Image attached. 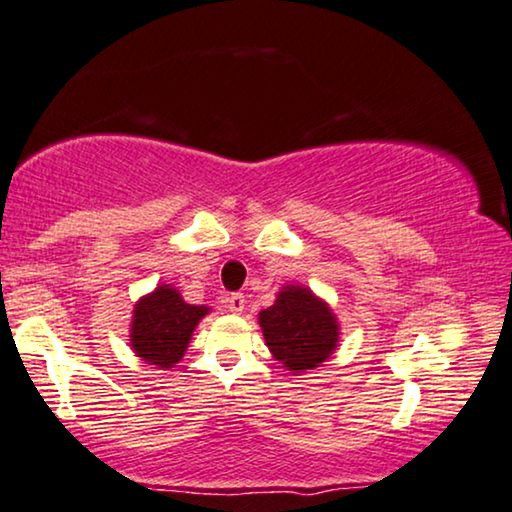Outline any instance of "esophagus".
I'll use <instances>...</instances> for the list:
<instances>
[{"instance_id": "1", "label": "esophagus", "mask_w": 512, "mask_h": 512, "mask_svg": "<svg viewBox=\"0 0 512 512\" xmlns=\"http://www.w3.org/2000/svg\"><path fill=\"white\" fill-rule=\"evenodd\" d=\"M225 304L232 313H243V308H246V297H243L241 292H234V294H229Z\"/></svg>"}]
</instances>
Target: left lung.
Instances as JSON below:
<instances>
[{
    "mask_svg": "<svg viewBox=\"0 0 512 512\" xmlns=\"http://www.w3.org/2000/svg\"><path fill=\"white\" fill-rule=\"evenodd\" d=\"M259 327L271 355L297 376L327 362L338 345L336 315L301 285H285L276 304L259 313Z\"/></svg>",
    "mask_w": 512,
    "mask_h": 512,
    "instance_id": "8db88e82",
    "label": "left lung"
}]
</instances>
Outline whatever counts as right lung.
I'll list each match as a JSON object with an SVG mask.
<instances>
[{"label": "right lung", "instance_id": "add662e5", "mask_svg": "<svg viewBox=\"0 0 512 512\" xmlns=\"http://www.w3.org/2000/svg\"><path fill=\"white\" fill-rule=\"evenodd\" d=\"M206 313L208 306L187 304L171 285L155 287V292L136 301L129 345L143 362L171 369L183 359L192 331Z\"/></svg>", "mask_w": 512, "mask_h": 512}]
</instances>
